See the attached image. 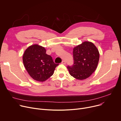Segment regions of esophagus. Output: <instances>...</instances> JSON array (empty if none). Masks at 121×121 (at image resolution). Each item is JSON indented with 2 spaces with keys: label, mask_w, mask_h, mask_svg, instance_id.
Returning a JSON list of instances; mask_svg holds the SVG:
<instances>
[{
  "label": "esophagus",
  "mask_w": 121,
  "mask_h": 121,
  "mask_svg": "<svg viewBox=\"0 0 121 121\" xmlns=\"http://www.w3.org/2000/svg\"><path fill=\"white\" fill-rule=\"evenodd\" d=\"M61 64L65 65V64H66V62H65L64 60H63V61L61 62Z\"/></svg>",
  "instance_id": "34e87169"
}]
</instances>
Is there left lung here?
<instances>
[{
	"instance_id": "1",
	"label": "left lung",
	"mask_w": 121,
	"mask_h": 121,
	"mask_svg": "<svg viewBox=\"0 0 121 121\" xmlns=\"http://www.w3.org/2000/svg\"><path fill=\"white\" fill-rule=\"evenodd\" d=\"M74 63L67 68L71 76L82 80L96 70L99 59V51L93 43L85 41L73 49Z\"/></svg>"
}]
</instances>
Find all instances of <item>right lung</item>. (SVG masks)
Segmentation results:
<instances>
[{
    "mask_svg": "<svg viewBox=\"0 0 121 121\" xmlns=\"http://www.w3.org/2000/svg\"><path fill=\"white\" fill-rule=\"evenodd\" d=\"M46 53L44 47L37 44L29 46L23 55L24 67L30 76L35 81L44 82L51 76L59 65L53 62Z\"/></svg>",
    "mask_w": 121,
    "mask_h": 121,
    "instance_id": "obj_1",
    "label": "right lung"
}]
</instances>
